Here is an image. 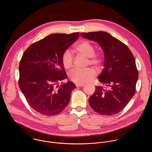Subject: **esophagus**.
Returning a JSON list of instances; mask_svg holds the SVG:
<instances>
[{
  "mask_svg": "<svg viewBox=\"0 0 152 152\" xmlns=\"http://www.w3.org/2000/svg\"><path fill=\"white\" fill-rule=\"evenodd\" d=\"M76 86H84V84L83 83H76Z\"/></svg>",
  "mask_w": 152,
  "mask_h": 152,
  "instance_id": "1",
  "label": "esophagus"
}]
</instances>
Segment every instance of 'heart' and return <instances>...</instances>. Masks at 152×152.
I'll return each mask as SVG.
<instances>
[{"label": "heart", "mask_w": 152, "mask_h": 152, "mask_svg": "<svg viewBox=\"0 0 152 152\" xmlns=\"http://www.w3.org/2000/svg\"><path fill=\"white\" fill-rule=\"evenodd\" d=\"M76 51L88 58V64L93 65L99 68L102 65L104 58L102 54L95 52V46L89 41H82L75 46ZM62 65L64 69L70 71L73 67V56L69 50H66L64 52L62 59ZM96 76V72L92 68H88L84 70H75L70 75V79L76 83H85L89 82Z\"/></svg>", "instance_id": "b5f03b06"}]
</instances>
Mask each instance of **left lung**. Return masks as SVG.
<instances>
[{
  "label": "left lung",
  "mask_w": 152,
  "mask_h": 152,
  "mask_svg": "<svg viewBox=\"0 0 152 152\" xmlns=\"http://www.w3.org/2000/svg\"><path fill=\"white\" fill-rule=\"evenodd\" d=\"M102 47L104 54V69L98 77L103 86H95L88 99L91 108L97 113L112 116L122 110L136 91L138 72L134 57L129 48L105 31L82 33Z\"/></svg>",
  "instance_id": "1"
}]
</instances>
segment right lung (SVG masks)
Segmentation results:
<instances>
[{
    "label": "right lung",
    "mask_w": 152,
    "mask_h": 152,
    "mask_svg": "<svg viewBox=\"0 0 152 152\" xmlns=\"http://www.w3.org/2000/svg\"><path fill=\"white\" fill-rule=\"evenodd\" d=\"M79 36V32L51 34L30 45L24 53L19 65L18 85L36 112L51 116L67 106L76 85L71 81L58 85L67 77L61 59Z\"/></svg>",
    "instance_id": "right-lung-1"
}]
</instances>
